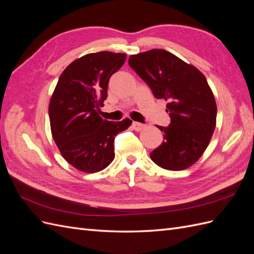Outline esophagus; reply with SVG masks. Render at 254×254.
Masks as SVG:
<instances>
[{
  "label": "esophagus",
  "instance_id": "esophagus-1",
  "mask_svg": "<svg viewBox=\"0 0 254 254\" xmlns=\"http://www.w3.org/2000/svg\"><path fill=\"white\" fill-rule=\"evenodd\" d=\"M132 127L134 130H136V131H140V130H142L145 125L144 124H141V123H137V122H133L132 123Z\"/></svg>",
  "mask_w": 254,
  "mask_h": 254
}]
</instances>
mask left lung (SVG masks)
Returning a JSON list of instances; mask_svg holds the SVG:
<instances>
[{"mask_svg":"<svg viewBox=\"0 0 254 254\" xmlns=\"http://www.w3.org/2000/svg\"><path fill=\"white\" fill-rule=\"evenodd\" d=\"M128 64L153 96L168 102L171 124L158 126L164 141L151 160L168 171L186 170L201 157L216 126L217 107L205 76L165 50L131 55Z\"/></svg>","mask_w":254,"mask_h":254,"instance_id":"left-lung-1","label":"left lung"}]
</instances>
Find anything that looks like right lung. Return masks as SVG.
Instances as JSON below:
<instances>
[{
    "mask_svg": "<svg viewBox=\"0 0 254 254\" xmlns=\"http://www.w3.org/2000/svg\"><path fill=\"white\" fill-rule=\"evenodd\" d=\"M122 53L98 52L76 59L60 75L49 114L52 135L63 156L78 171L96 173L114 158V139L131 121L110 122L98 115L111 76L124 64Z\"/></svg>",
    "mask_w": 254,
    "mask_h": 254,
    "instance_id": "add662e5",
    "label": "right lung"
}]
</instances>
